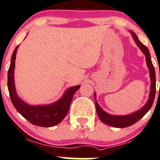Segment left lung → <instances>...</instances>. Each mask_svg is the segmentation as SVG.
<instances>
[{"mask_svg":"<svg viewBox=\"0 0 160 160\" xmlns=\"http://www.w3.org/2000/svg\"><path fill=\"white\" fill-rule=\"evenodd\" d=\"M130 32L132 34V37H133L135 43L137 44L139 49L142 50V53L145 54L147 67H148V71H149L151 85H150V92L149 96H148V101H147L146 103L140 110H137V111H134L132 113H129L128 115H112L107 113L106 111H104L101 108L100 106L99 105V103L96 101V92H94L95 104H96V112H97L98 117L100 119V121L102 123H104V124H107V125L112 126V127L114 128H121L129 127V126L135 124L141 118H143L146 114L147 112L150 110L152 106L153 101H154L155 99V96H156V73H155V69L154 67H153V64L152 63L149 51H148V48L139 41L138 38V36H136V34L134 32L130 31Z\"/></svg>","mask_w":160,"mask_h":160,"instance_id":"obj_1","label":"left lung"}]
</instances>
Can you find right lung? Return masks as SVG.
<instances>
[{"mask_svg":"<svg viewBox=\"0 0 160 160\" xmlns=\"http://www.w3.org/2000/svg\"><path fill=\"white\" fill-rule=\"evenodd\" d=\"M17 46L12 55L11 64L8 72V88L14 107L17 111L31 124L39 127L50 128L57 125L64 120L70 108L71 102L75 92L81 85L67 88L63 96L56 102L46 105H30L23 101L17 94L15 85V67Z\"/></svg>","mask_w":160,"mask_h":160,"instance_id":"add662e5","label":"right lung"}]
</instances>
